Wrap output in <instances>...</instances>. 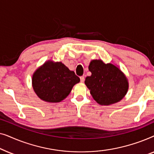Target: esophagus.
Wrapping results in <instances>:
<instances>
[{
	"label": "esophagus",
	"mask_w": 154,
	"mask_h": 154,
	"mask_svg": "<svg viewBox=\"0 0 154 154\" xmlns=\"http://www.w3.org/2000/svg\"><path fill=\"white\" fill-rule=\"evenodd\" d=\"M80 79H81V83H83L84 81H85V76H84V75H82V76L80 77Z\"/></svg>",
	"instance_id": "1"
}]
</instances>
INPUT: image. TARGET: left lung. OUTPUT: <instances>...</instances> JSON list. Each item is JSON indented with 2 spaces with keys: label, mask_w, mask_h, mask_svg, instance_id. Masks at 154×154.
I'll return each instance as SVG.
<instances>
[{
  "label": "left lung",
  "mask_w": 154,
  "mask_h": 154,
  "mask_svg": "<svg viewBox=\"0 0 154 154\" xmlns=\"http://www.w3.org/2000/svg\"><path fill=\"white\" fill-rule=\"evenodd\" d=\"M88 69L92 75L86 77L85 84L98 104L109 106L125 97L129 84L119 67L111 63L105 64L101 60H94Z\"/></svg>",
  "instance_id": "obj_1"
}]
</instances>
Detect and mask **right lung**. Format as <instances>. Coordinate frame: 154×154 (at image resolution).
Listing matches in <instances>:
<instances>
[{
  "mask_svg": "<svg viewBox=\"0 0 154 154\" xmlns=\"http://www.w3.org/2000/svg\"><path fill=\"white\" fill-rule=\"evenodd\" d=\"M80 79L62 62L49 60L33 73L32 86L41 100L50 103L60 102L70 93Z\"/></svg>",
  "mask_w": 154,
  "mask_h": 154,
  "instance_id": "1",
  "label": "right lung"
}]
</instances>
